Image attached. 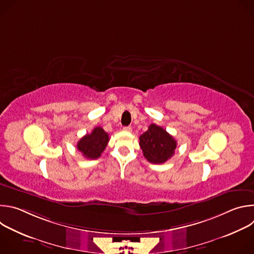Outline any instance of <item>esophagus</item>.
<instances>
[{"label":"esophagus","instance_id":"esophagus-1","mask_svg":"<svg viewBox=\"0 0 254 254\" xmlns=\"http://www.w3.org/2000/svg\"><path fill=\"white\" fill-rule=\"evenodd\" d=\"M125 131H131V127H124Z\"/></svg>","mask_w":254,"mask_h":254}]
</instances>
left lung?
<instances>
[{
	"instance_id": "obj_1",
	"label": "left lung",
	"mask_w": 254,
	"mask_h": 254,
	"mask_svg": "<svg viewBox=\"0 0 254 254\" xmlns=\"http://www.w3.org/2000/svg\"><path fill=\"white\" fill-rule=\"evenodd\" d=\"M139 147L150 163L163 164L174 155L177 141L166 129L152 124L139 136Z\"/></svg>"
}]
</instances>
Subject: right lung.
Here are the masks:
<instances>
[{
  "mask_svg": "<svg viewBox=\"0 0 254 254\" xmlns=\"http://www.w3.org/2000/svg\"><path fill=\"white\" fill-rule=\"evenodd\" d=\"M108 133L100 127H96L92 129L91 133L85 134L77 142V150L82 153L86 159L94 160L101 156V153L104 151L107 146Z\"/></svg>",
  "mask_w": 254,
  "mask_h": 254,
  "instance_id": "add662e5",
  "label": "right lung"
}]
</instances>
